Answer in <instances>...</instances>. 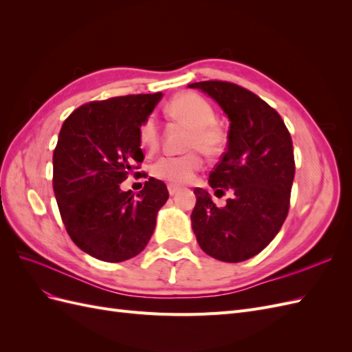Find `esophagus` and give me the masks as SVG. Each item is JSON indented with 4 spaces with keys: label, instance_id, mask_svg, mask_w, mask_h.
<instances>
[{
    "label": "esophagus",
    "instance_id": "34e87169",
    "mask_svg": "<svg viewBox=\"0 0 352 352\" xmlns=\"http://www.w3.org/2000/svg\"><path fill=\"white\" fill-rule=\"evenodd\" d=\"M167 189H168V194H170V195H175V194L177 192V190H179V188L175 186V185H168Z\"/></svg>",
    "mask_w": 352,
    "mask_h": 352
}]
</instances>
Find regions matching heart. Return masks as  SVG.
<instances>
[{"instance_id": "heart-1", "label": "heart", "mask_w": 352, "mask_h": 352, "mask_svg": "<svg viewBox=\"0 0 352 352\" xmlns=\"http://www.w3.org/2000/svg\"><path fill=\"white\" fill-rule=\"evenodd\" d=\"M166 114L175 123L188 129L184 148L186 154L179 157H163L151 167L155 179L170 185L190 182L202 168V154L210 158L219 157L226 146V133L216 122L217 114L212 105L195 92H182L168 101ZM138 136L142 148L154 153L160 144V126L154 116H148L140 124Z\"/></svg>"}]
</instances>
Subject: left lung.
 Listing matches in <instances>:
<instances>
[{"mask_svg": "<svg viewBox=\"0 0 352 352\" xmlns=\"http://www.w3.org/2000/svg\"><path fill=\"white\" fill-rule=\"evenodd\" d=\"M188 87L208 94L230 120L226 153L208 184L216 195L230 190L232 197L217 207L206 189L195 188L192 230L210 257L245 261L267 247L289 211L295 176L291 135L278 111L236 83L206 80Z\"/></svg>", "mask_w": 352, "mask_h": 352, "instance_id": "left-lung-1", "label": "left lung"}]
</instances>
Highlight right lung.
Here are the masks:
<instances>
[{"label": "right lung", "mask_w": 352, "mask_h": 352, "mask_svg": "<svg viewBox=\"0 0 352 352\" xmlns=\"http://www.w3.org/2000/svg\"><path fill=\"white\" fill-rule=\"evenodd\" d=\"M162 97L155 92L92 101L61 126L52 155L61 220L72 241L101 261L120 263L140 254L168 198L167 186L154 177L136 197L120 189L144 162L138 129Z\"/></svg>", "instance_id": "add662e5"}]
</instances>
